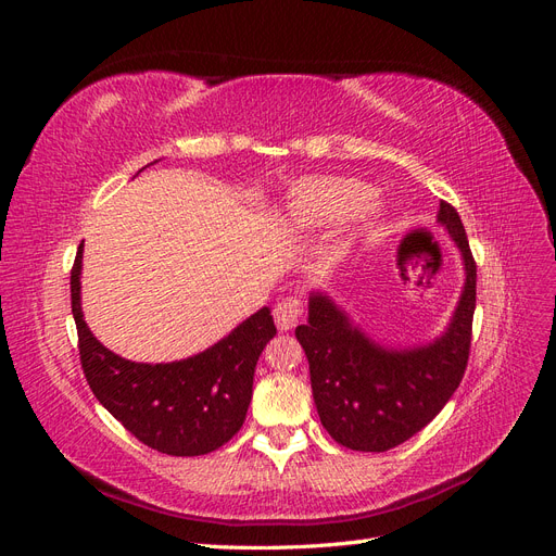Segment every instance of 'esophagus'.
<instances>
[{
	"label": "esophagus",
	"instance_id": "1",
	"mask_svg": "<svg viewBox=\"0 0 556 556\" xmlns=\"http://www.w3.org/2000/svg\"><path fill=\"white\" fill-rule=\"evenodd\" d=\"M301 313H304V306H301V299L299 296H288V299L278 301L276 308H274L276 327L280 331H290L299 323Z\"/></svg>",
	"mask_w": 556,
	"mask_h": 556
}]
</instances>
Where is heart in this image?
Instances as JSON below:
<instances>
[{"mask_svg": "<svg viewBox=\"0 0 556 556\" xmlns=\"http://www.w3.org/2000/svg\"><path fill=\"white\" fill-rule=\"evenodd\" d=\"M374 199L376 192L366 182L325 176L296 185L290 197V211L299 225L313 229L350 223L366 211L371 231H380L376 206H371Z\"/></svg>", "mask_w": 556, "mask_h": 556, "instance_id": "heart-1", "label": "heart"}]
</instances>
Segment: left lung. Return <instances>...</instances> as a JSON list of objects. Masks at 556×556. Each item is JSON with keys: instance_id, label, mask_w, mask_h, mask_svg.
Masks as SVG:
<instances>
[{"instance_id": "obj_1", "label": "left lung", "mask_w": 556, "mask_h": 556, "mask_svg": "<svg viewBox=\"0 0 556 556\" xmlns=\"http://www.w3.org/2000/svg\"><path fill=\"white\" fill-rule=\"evenodd\" d=\"M439 223L462 252L466 280L447 329L431 343L382 348L331 296H308V323L294 333L308 357L319 422L343 447L384 452L408 441L443 410L464 378L476 313V260L459 213L445 201Z\"/></svg>"}]
</instances>
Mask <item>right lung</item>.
I'll list each match as a JSON object with an SVG mask.
<instances>
[{
  "instance_id": "obj_1",
  "label": "right lung",
  "mask_w": 556,
  "mask_h": 556,
  "mask_svg": "<svg viewBox=\"0 0 556 556\" xmlns=\"http://www.w3.org/2000/svg\"><path fill=\"white\" fill-rule=\"evenodd\" d=\"M80 266L83 243L72 268V313L83 374L99 403L143 445L172 457H199L225 445L243 427L257 359L276 336L271 311L264 306L194 357L129 362L88 329L80 311Z\"/></svg>"
}]
</instances>
